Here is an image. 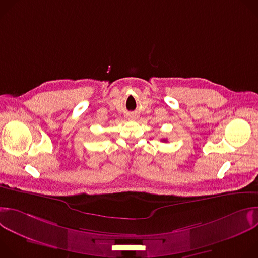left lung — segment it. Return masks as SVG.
<instances>
[{
    "label": "left lung",
    "instance_id": "1",
    "mask_svg": "<svg viewBox=\"0 0 258 258\" xmlns=\"http://www.w3.org/2000/svg\"><path fill=\"white\" fill-rule=\"evenodd\" d=\"M162 141H164V142H165V141H166V140H162Z\"/></svg>",
    "mask_w": 258,
    "mask_h": 258
}]
</instances>
